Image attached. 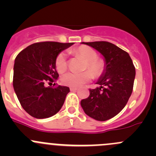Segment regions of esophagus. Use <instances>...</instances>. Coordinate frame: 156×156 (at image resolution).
<instances>
[{
	"label": "esophagus",
	"instance_id": "esophagus-1",
	"mask_svg": "<svg viewBox=\"0 0 156 156\" xmlns=\"http://www.w3.org/2000/svg\"><path fill=\"white\" fill-rule=\"evenodd\" d=\"M70 90L72 91V92H75V91L78 90V88H76V87H70Z\"/></svg>",
	"mask_w": 156,
	"mask_h": 156
}]
</instances>
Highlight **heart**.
Wrapping results in <instances>:
<instances>
[{"label":"heart","mask_w":156,"mask_h":156,"mask_svg":"<svg viewBox=\"0 0 156 156\" xmlns=\"http://www.w3.org/2000/svg\"><path fill=\"white\" fill-rule=\"evenodd\" d=\"M72 53L75 56L81 57L85 61L84 69L89 71L75 73L68 72L61 77V82L66 86L72 87H78L82 84L88 82L92 78V74L95 77H100L104 72V60L100 58H97V52L87 46H80L73 49ZM56 70L59 73H63L68 68V61L66 56L64 53H60L57 56L55 62Z\"/></svg>","instance_id":"1"}]
</instances>
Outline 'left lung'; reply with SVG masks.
Wrapping results in <instances>:
<instances>
[{
  "instance_id": "obj_1",
  "label": "left lung",
  "mask_w": 156,
  "mask_h": 156,
  "mask_svg": "<svg viewBox=\"0 0 156 156\" xmlns=\"http://www.w3.org/2000/svg\"><path fill=\"white\" fill-rule=\"evenodd\" d=\"M104 57V72L97 84L100 87L90 89V96L81 101L86 115L104 122L119 114L126 106L133 91L135 67L127 52L107 41L87 42Z\"/></svg>"
}]
</instances>
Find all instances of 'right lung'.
<instances>
[{"label": "right lung", "instance_id": "add662e5", "mask_svg": "<svg viewBox=\"0 0 156 156\" xmlns=\"http://www.w3.org/2000/svg\"><path fill=\"white\" fill-rule=\"evenodd\" d=\"M73 44L39 42L29 45L16 57L14 91L22 107L32 117H51L62 108L70 90L60 85L52 87L48 84L55 82L59 77L55 65L57 56Z\"/></svg>", "mask_w": 156, "mask_h": 156}]
</instances>
